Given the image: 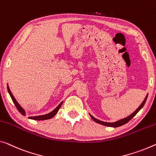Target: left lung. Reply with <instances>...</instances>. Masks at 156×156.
Instances as JSON below:
<instances>
[{
	"mask_svg": "<svg viewBox=\"0 0 156 156\" xmlns=\"http://www.w3.org/2000/svg\"><path fill=\"white\" fill-rule=\"evenodd\" d=\"M147 97L148 95H147V97L145 98L143 102L141 104V105L140 107H138L137 109H136L135 110V112H134L133 114H132L131 115H130V116L126 117V118L123 119H121V120H119V121H116V122H114V123H107V122H104V121H100V120L98 119H96L95 118H94L93 116H91V115L90 114V116L91 117V119L94 121L95 122H96V123H99V124H101V125H103V126H109V127H114V128H116V127H119V126H121L124 125V124H126L128 123V121H130V120L133 118L134 116H135V115L138 113V112L140 111V110L142 108L144 105L146 101H147Z\"/></svg>",
	"mask_w": 156,
	"mask_h": 156,
	"instance_id": "left-lung-1",
	"label": "left lung"
}]
</instances>
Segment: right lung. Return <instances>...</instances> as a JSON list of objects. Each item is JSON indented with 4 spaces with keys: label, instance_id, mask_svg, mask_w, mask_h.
<instances>
[{
    "label": "right lung",
    "instance_id": "obj_1",
    "mask_svg": "<svg viewBox=\"0 0 156 156\" xmlns=\"http://www.w3.org/2000/svg\"><path fill=\"white\" fill-rule=\"evenodd\" d=\"M8 93L9 95H10V97L12 98V101L14 102V104L15 105V106L16 108H17L18 111L20 112V113L22 114V115H25V111L23 110V109L20 106V105L19 104V103L17 102V101H16L15 98H14V97L13 96L12 93H11L10 91V89H9V86H8ZM62 104H63V102H61L60 104L58 105V106L56 107V109H55L54 110H53L51 112H50V113L47 114H45V115H41V116H30V117H28V119H33V120H37V121H40V120H47V119H51L52 117H54L55 115H56L57 114V112H58V109L61 108V105Z\"/></svg>",
    "mask_w": 156,
    "mask_h": 156
}]
</instances>
